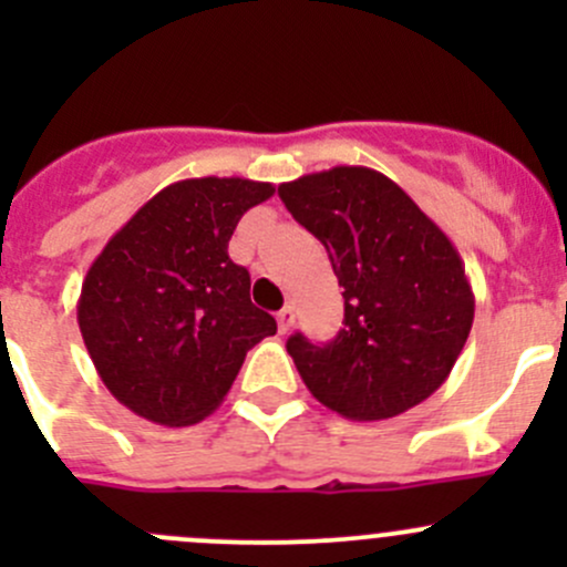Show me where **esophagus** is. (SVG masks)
Segmentation results:
<instances>
[{"instance_id": "esophagus-1", "label": "esophagus", "mask_w": 567, "mask_h": 567, "mask_svg": "<svg viewBox=\"0 0 567 567\" xmlns=\"http://www.w3.org/2000/svg\"><path fill=\"white\" fill-rule=\"evenodd\" d=\"M277 323H279V331H282V334H288V331L293 329V323H296V307L293 305H285L282 310H279Z\"/></svg>"}]
</instances>
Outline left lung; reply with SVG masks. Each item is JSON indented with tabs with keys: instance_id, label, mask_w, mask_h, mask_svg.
Here are the masks:
<instances>
[{
	"instance_id": "left-lung-1",
	"label": "left lung",
	"mask_w": 567,
	"mask_h": 567,
	"mask_svg": "<svg viewBox=\"0 0 567 567\" xmlns=\"http://www.w3.org/2000/svg\"><path fill=\"white\" fill-rule=\"evenodd\" d=\"M285 208L326 251L346 329L326 346L288 340L301 381L346 420H390L431 398L458 362L474 293L455 244L370 167H331L279 186Z\"/></svg>"
}]
</instances>
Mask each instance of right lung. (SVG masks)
Wrapping results in <instances>:
<instances>
[{
    "label": "right lung",
    "instance_id": "1",
    "mask_svg": "<svg viewBox=\"0 0 567 567\" xmlns=\"http://www.w3.org/2000/svg\"><path fill=\"white\" fill-rule=\"evenodd\" d=\"M274 183L188 177L147 199L90 266L76 320L101 381L156 425L205 420L225 400L251 346L277 320L249 299L227 255L238 219Z\"/></svg>",
    "mask_w": 567,
    "mask_h": 567
}]
</instances>
